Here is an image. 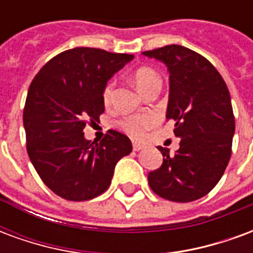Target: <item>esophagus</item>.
<instances>
[{
  "mask_svg": "<svg viewBox=\"0 0 253 253\" xmlns=\"http://www.w3.org/2000/svg\"><path fill=\"white\" fill-rule=\"evenodd\" d=\"M143 148H145V145H142V143L132 142V149H134L135 152H138V150H142Z\"/></svg>",
  "mask_w": 253,
  "mask_h": 253,
  "instance_id": "34e87169",
  "label": "esophagus"
}]
</instances>
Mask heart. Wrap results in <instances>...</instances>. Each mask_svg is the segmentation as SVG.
<instances>
[{"mask_svg": "<svg viewBox=\"0 0 253 253\" xmlns=\"http://www.w3.org/2000/svg\"><path fill=\"white\" fill-rule=\"evenodd\" d=\"M134 83L137 85L138 90L142 93L145 89L152 86L154 84H160V77L153 69L149 67H141L134 73ZM114 90H115V81L111 80L107 83L103 90V100L105 104H110L111 100L114 97ZM156 116L153 114H139V115L127 116L125 119L119 122V127L123 131H126L128 135L138 138L142 135L145 130H148L156 125Z\"/></svg>", "mask_w": 253, "mask_h": 253, "instance_id": "obj_1", "label": "heart"}]
</instances>
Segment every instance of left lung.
<instances>
[{
	"label": "left lung",
	"mask_w": 253,
	"mask_h": 253,
	"mask_svg": "<svg viewBox=\"0 0 253 253\" xmlns=\"http://www.w3.org/2000/svg\"><path fill=\"white\" fill-rule=\"evenodd\" d=\"M169 72L167 119L175 121L180 148H159L163 165L148 175L150 188L172 202L207 195L228 167L234 135L232 100L217 69L201 54L177 44L143 51Z\"/></svg>",
	"instance_id": "left-lung-1"
}]
</instances>
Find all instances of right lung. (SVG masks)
Listing matches in <instances>:
<instances>
[{
  "mask_svg": "<svg viewBox=\"0 0 253 253\" xmlns=\"http://www.w3.org/2000/svg\"><path fill=\"white\" fill-rule=\"evenodd\" d=\"M132 58L76 47L50 59L31 83L23 114L27 152L43 183L63 199L103 194L116 163L131 153L125 134L110 130L100 142H90L84 128L104 112V86Z\"/></svg>",
  "mask_w": 253,
  "mask_h": 253,
  "instance_id": "right-lung-1",
  "label": "right lung"
}]
</instances>
